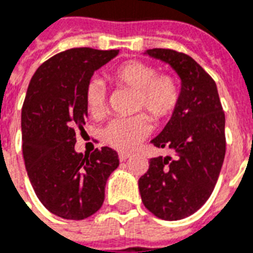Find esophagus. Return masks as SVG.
Masks as SVG:
<instances>
[{"instance_id": "1", "label": "esophagus", "mask_w": 253, "mask_h": 253, "mask_svg": "<svg viewBox=\"0 0 253 253\" xmlns=\"http://www.w3.org/2000/svg\"><path fill=\"white\" fill-rule=\"evenodd\" d=\"M130 157H131L130 152H121V154H119V161L121 162L126 161V159H128Z\"/></svg>"}]
</instances>
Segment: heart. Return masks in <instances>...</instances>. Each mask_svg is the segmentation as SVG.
Returning a JSON list of instances; mask_svg holds the SVG:
<instances>
[{
	"label": "heart",
	"mask_w": 253,
	"mask_h": 253,
	"mask_svg": "<svg viewBox=\"0 0 253 253\" xmlns=\"http://www.w3.org/2000/svg\"><path fill=\"white\" fill-rule=\"evenodd\" d=\"M110 82L119 88L132 91V111H144L154 122L169 119L178 109L182 87L176 77L158 74L157 67L143 61L131 59L106 71ZM107 91L96 80L84 87V106L90 117L102 119L106 114ZM148 119L143 114L130 118L113 119L103 130V139L119 151H130L148 134Z\"/></svg>",
	"instance_id": "b5f03b06"
}]
</instances>
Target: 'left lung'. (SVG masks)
I'll return each instance as SVG.
<instances>
[{
  "instance_id": "8db88e82",
  "label": "left lung",
  "mask_w": 253,
  "mask_h": 253,
  "mask_svg": "<svg viewBox=\"0 0 253 253\" xmlns=\"http://www.w3.org/2000/svg\"><path fill=\"white\" fill-rule=\"evenodd\" d=\"M150 57L169 63L182 80V99L161 134L151 140L173 157L150 159L139 179L144 207L163 220L196 212L211 196L225 155V117L215 81L190 55L150 49Z\"/></svg>"
}]
</instances>
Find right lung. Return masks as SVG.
<instances>
[{
    "instance_id": "right-lung-1",
    "label": "right lung",
    "mask_w": 253,
    "mask_h": 253,
    "mask_svg": "<svg viewBox=\"0 0 253 253\" xmlns=\"http://www.w3.org/2000/svg\"><path fill=\"white\" fill-rule=\"evenodd\" d=\"M118 50L75 47L55 54L37 69L29 84L22 115V152L37 198L51 213L82 220L105 200L110 173L119 166L110 147L90 155L75 151V132H84V87L94 71Z\"/></svg>"
}]
</instances>
